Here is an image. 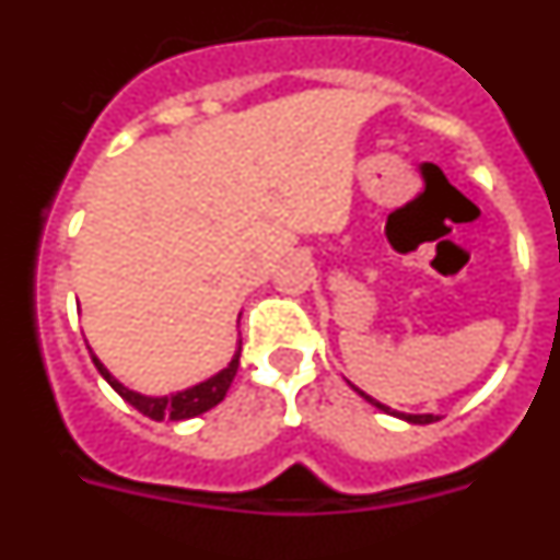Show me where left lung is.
<instances>
[{
  "label": "left lung",
  "mask_w": 560,
  "mask_h": 560,
  "mask_svg": "<svg viewBox=\"0 0 560 560\" xmlns=\"http://www.w3.org/2000/svg\"><path fill=\"white\" fill-rule=\"evenodd\" d=\"M348 384H350V381H348ZM350 387H353V384H350ZM353 389H355V393L361 395V398H364V400H370V404H373V407H378L381 412L395 415V418L407 420V423H420V427H423V423H434V420H438V418H434V415H407V412H395V409L384 407V404H381V400H375V398H370V395H364V393H361L359 387H353Z\"/></svg>",
  "instance_id": "8db88e82"
}]
</instances>
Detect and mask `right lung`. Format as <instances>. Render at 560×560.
<instances>
[{
    "label": "right lung",
    "instance_id": "add662e5",
    "mask_svg": "<svg viewBox=\"0 0 560 560\" xmlns=\"http://www.w3.org/2000/svg\"><path fill=\"white\" fill-rule=\"evenodd\" d=\"M241 345H237L235 355H232V361L226 364L221 373L210 375L207 381H201V384H192V387L182 389V393H171V395H142V393H133V389L122 387L120 381L114 378L112 373H108L106 368L101 364V359L97 355H92V361H95L97 373L103 375V378L112 384V389L117 395H120L122 400H128L137 412H142L145 418L151 420H187V418H196V415L207 412V409L219 407L221 400H224L226 389H230L232 378H235L237 373V364H241Z\"/></svg>",
    "mask_w": 560,
    "mask_h": 560
}]
</instances>
